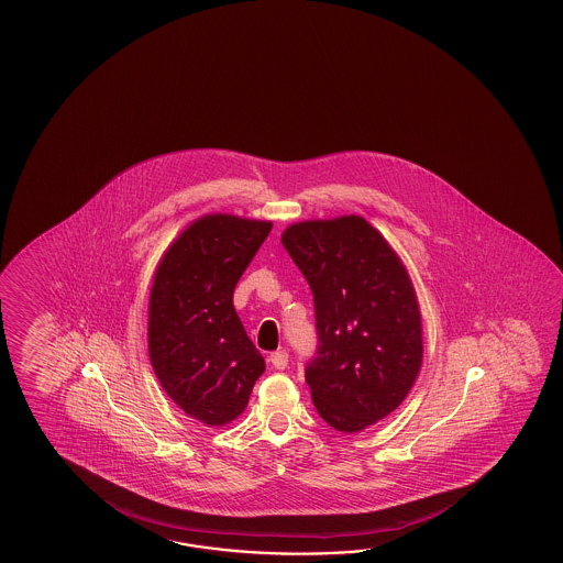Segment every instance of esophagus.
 Instances as JSON below:
<instances>
[{
	"label": "esophagus",
	"mask_w": 563,
	"mask_h": 563,
	"mask_svg": "<svg viewBox=\"0 0 563 563\" xmlns=\"http://www.w3.org/2000/svg\"><path fill=\"white\" fill-rule=\"evenodd\" d=\"M269 362L274 364V368H277V371H284L287 362H289V354H287L286 350H277V352L269 356Z\"/></svg>",
	"instance_id": "34e87169"
}]
</instances>
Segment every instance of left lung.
<instances>
[{
  "label": "left lung",
  "instance_id": "obj_1",
  "mask_svg": "<svg viewBox=\"0 0 563 563\" xmlns=\"http://www.w3.org/2000/svg\"><path fill=\"white\" fill-rule=\"evenodd\" d=\"M282 243L313 296L311 400L335 431H362L407 398L420 371L422 328L407 269L362 217L296 223Z\"/></svg>",
  "mask_w": 563,
  "mask_h": 563
}]
</instances>
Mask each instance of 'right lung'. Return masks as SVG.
Listing matches in <instances>:
<instances>
[{
    "instance_id": "add662e5",
    "label": "right lung",
    "mask_w": 563,
    "mask_h": 563,
    "mask_svg": "<svg viewBox=\"0 0 563 563\" xmlns=\"http://www.w3.org/2000/svg\"><path fill=\"white\" fill-rule=\"evenodd\" d=\"M269 231V221L203 217L156 269L148 306L153 368L175 405L209 427L238 419L265 371L233 291Z\"/></svg>"
}]
</instances>
